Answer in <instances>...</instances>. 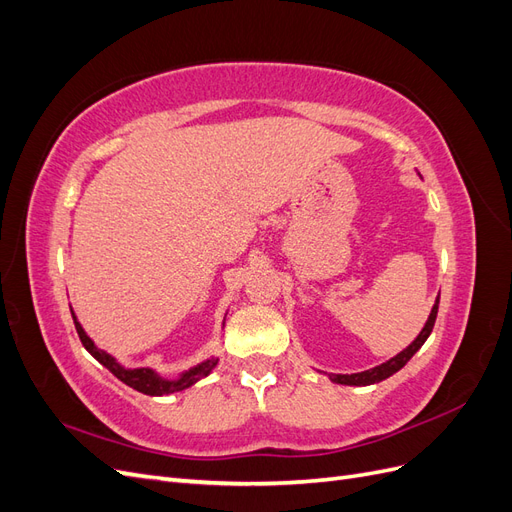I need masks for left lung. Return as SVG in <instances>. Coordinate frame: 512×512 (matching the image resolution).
<instances>
[{
  "mask_svg": "<svg viewBox=\"0 0 512 512\" xmlns=\"http://www.w3.org/2000/svg\"><path fill=\"white\" fill-rule=\"evenodd\" d=\"M438 305H440V294L436 297V303H433L431 307V314L425 322V327L421 329V333L416 335L414 342L406 348L401 350L399 354H395L393 359H389L386 363L378 365V367H371V369H365V371H359V374H329V380L335 382V384H346V386H369V384H376V382H382L386 378H391L393 374H397V371L404 367L412 356L421 350V346L427 342V337L431 335V329L433 324H436V316H438Z\"/></svg>",
  "mask_w": 512,
  "mask_h": 512,
  "instance_id": "1",
  "label": "left lung"
}]
</instances>
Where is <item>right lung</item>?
Returning a JSON list of instances; mask_svg holds the SVG:
<instances>
[{"mask_svg": "<svg viewBox=\"0 0 512 512\" xmlns=\"http://www.w3.org/2000/svg\"><path fill=\"white\" fill-rule=\"evenodd\" d=\"M72 318H74L76 333H79L85 350H87L91 356H94V359H96L98 363H102L108 371H111L113 376H117L123 384H128L130 389H134V391H138V393H143V395L162 397V395H173V393L190 389V386L196 384L198 380L207 378V376L211 374V371L215 369V365H218V361H220L218 356H211V359H205L203 363H198V365H194V367H190V369L181 371V374H177L175 378H166V376L158 374V371L153 369V367H126V365H121L113 354H108L106 350H102V348L96 346L94 339H91V337L85 333V329L81 327V322H79V318L74 316V312H72ZM224 320H226V318H224ZM224 324H226V322H222V329H224Z\"/></svg>", "mask_w": 512, "mask_h": 512, "instance_id": "add662e5", "label": "right lung"}]
</instances>
